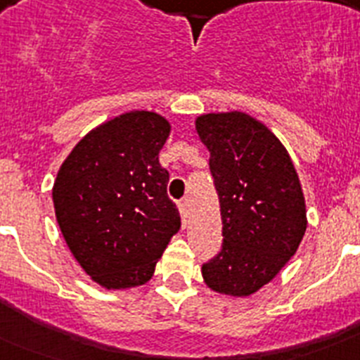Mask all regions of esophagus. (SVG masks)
Listing matches in <instances>:
<instances>
[{"instance_id": "34e87169", "label": "esophagus", "mask_w": 360, "mask_h": 360, "mask_svg": "<svg viewBox=\"0 0 360 360\" xmlns=\"http://www.w3.org/2000/svg\"><path fill=\"white\" fill-rule=\"evenodd\" d=\"M178 209H180V214H182V225L187 227V221H189V209H187V203H178Z\"/></svg>"}]
</instances>
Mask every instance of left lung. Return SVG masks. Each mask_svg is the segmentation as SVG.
I'll list each match as a JSON object with an SVG mask.
<instances>
[{
    "label": "left lung",
    "instance_id": "obj_1",
    "mask_svg": "<svg viewBox=\"0 0 360 360\" xmlns=\"http://www.w3.org/2000/svg\"><path fill=\"white\" fill-rule=\"evenodd\" d=\"M195 128L211 153L224 224V247L202 266L203 283L218 294L249 297L281 272L304 236L297 171L278 136L243 111L203 113Z\"/></svg>",
    "mask_w": 360,
    "mask_h": 360
}]
</instances>
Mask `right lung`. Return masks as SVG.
<instances>
[{
    "label": "right lung",
    "instance_id": "right-lung-1",
    "mask_svg": "<svg viewBox=\"0 0 360 360\" xmlns=\"http://www.w3.org/2000/svg\"><path fill=\"white\" fill-rule=\"evenodd\" d=\"M169 133L157 111H128L86 133L57 171L52 198L63 238L106 290L146 285L180 231L169 173L158 162Z\"/></svg>",
    "mask_w": 360,
    "mask_h": 360
}]
</instances>
